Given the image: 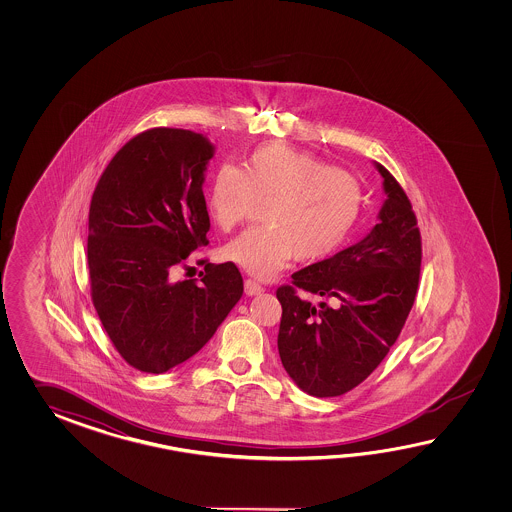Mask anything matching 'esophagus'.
Returning <instances> with one entry per match:
<instances>
[{"label":"esophagus","instance_id":"1","mask_svg":"<svg viewBox=\"0 0 512 512\" xmlns=\"http://www.w3.org/2000/svg\"><path fill=\"white\" fill-rule=\"evenodd\" d=\"M263 291L265 289L261 287L260 283L254 282V280H245V293L249 296H256V294H261Z\"/></svg>","mask_w":512,"mask_h":512}]
</instances>
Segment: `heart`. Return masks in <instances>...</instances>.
I'll list each match as a JSON object with an SVG mask.
<instances>
[{
	"mask_svg": "<svg viewBox=\"0 0 512 512\" xmlns=\"http://www.w3.org/2000/svg\"><path fill=\"white\" fill-rule=\"evenodd\" d=\"M265 227L247 230L223 249L225 260L267 280L291 261L324 260L349 240L364 208L357 177L311 153L265 144L247 155L243 170L221 164L207 190L219 229L243 223L254 203H267Z\"/></svg>",
	"mask_w": 512,
	"mask_h": 512,
	"instance_id": "obj_1",
	"label": "heart"
}]
</instances>
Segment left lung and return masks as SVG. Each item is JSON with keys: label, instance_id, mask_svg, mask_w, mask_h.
<instances>
[{"label": "left lung", "instance_id": "obj_1", "mask_svg": "<svg viewBox=\"0 0 512 512\" xmlns=\"http://www.w3.org/2000/svg\"><path fill=\"white\" fill-rule=\"evenodd\" d=\"M379 223L353 247L294 272L276 291L278 351L294 384L337 397L370 377L401 335L421 271V234L401 185L382 164ZM313 293V305L303 294Z\"/></svg>", "mask_w": 512, "mask_h": 512}]
</instances>
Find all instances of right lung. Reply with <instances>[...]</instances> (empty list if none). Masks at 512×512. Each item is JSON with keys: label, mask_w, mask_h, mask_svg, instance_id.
I'll return each mask as SVG.
<instances>
[{"label": "right lung", "mask_w": 512, "mask_h": 512, "mask_svg": "<svg viewBox=\"0 0 512 512\" xmlns=\"http://www.w3.org/2000/svg\"><path fill=\"white\" fill-rule=\"evenodd\" d=\"M214 152L203 133L142 131L111 159L93 192L91 298L135 370L164 373L194 357L243 294L232 261L208 263L199 283L174 280L175 267L208 243L203 183Z\"/></svg>", "instance_id": "add662e5"}]
</instances>
